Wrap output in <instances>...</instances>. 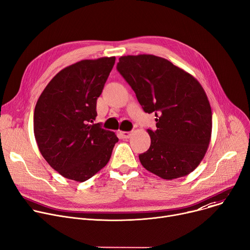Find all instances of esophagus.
Listing matches in <instances>:
<instances>
[{"instance_id": "34e87169", "label": "esophagus", "mask_w": 250, "mask_h": 250, "mask_svg": "<svg viewBox=\"0 0 250 250\" xmlns=\"http://www.w3.org/2000/svg\"><path fill=\"white\" fill-rule=\"evenodd\" d=\"M120 135L123 139H128L131 136V131H120Z\"/></svg>"}]
</instances>
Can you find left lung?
I'll return each instance as SVG.
<instances>
[{"label": "left lung", "instance_id": "obj_1", "mask_svg": "<svg viewBox=\"0 0 250 250\" xmlns=\"http://www.w3.org/2000/svg\"><path fill=\"white\" fill-rule=\"evenodd\" d=\"M116 69L135 91L145 112H155L151 146L139 156L144 168L172 180L193 172L211 139L212 111L207 95L191 74L149 54L122 56Z\"/></svg>", "mask_w": 250, "mask_h": 250}]
</instances>
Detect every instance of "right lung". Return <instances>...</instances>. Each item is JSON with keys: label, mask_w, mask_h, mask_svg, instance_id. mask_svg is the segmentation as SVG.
Segmentation results:
<instances>
[{"label": "right lung", "mask_w": 250, "mask_h": 250, "mask_svg": "<svg viewBox=\"0 0 250 250\" xmlns=\"http://www.w3.org/2000/svg\"><path fill=\"white\" fill-rule=\"evenodd\" d=\"M115 57L81 60L58 72L34 110V135L46 162L61 176L84 182L108 163L119 142L113 131L93 124Z\"/></svg>", "instance_id": "right-lung-1"}]
</instances>
